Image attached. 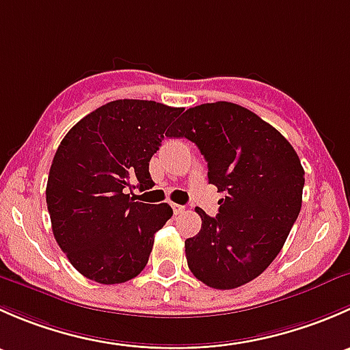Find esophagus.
<instances>
[{"label":"esophagus","mask_w":350,"mask_h":350,"mask_svg":"<svg viewBox=\"0 0 350 350\" xmlns=\"http://www.w3.org/2000/svg\"><path fill=\"white\" fill-rule=\"evenodd\" d=\"M171 206H172V211H174V215H181V213H185V211H186V206H183V204L172 203Z\"/></svg>","instance_id":"obj_1"}]
</instances>
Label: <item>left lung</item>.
Segmentation results:
<instances>
[{
  "label": "left lung",
  "instance_id": "8db88e82",
  "mask_svg": "<svg viewBox=\"0 0 350 350\" xmlns=\"http://www.w3.org/2000/svg\"><path fill=\"white\" fill-rule=\"evenodd\" d=\"M167 135L196 144L208 181L225 195L217 217L196 208L201 230L185 242L188 267L215 289L256 280L283 249L301 210L298 154L274 126L228 101L186 109Z\"/></svg>",
  "mask_w": 350,
  "mask_h": 350
}]
</instances>
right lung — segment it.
Listing matches in <instances>:
<instances>
[{
    "label": "right lung",
    "mask_w": 350,
    "mask_h": 350,
    "mask_svg": "<svg viewBox=\"0 0 350 350\" xmlns=\"http://www.w3.org/2000/svg\"><path fill=\"white\" fill-rule=\"evenodd\" d=\"M181 111L147 100L109 101L57 147L45 189L52 232L88 280L125 283L147 266L155 232L172 208L140 203L130 191L154 186L149 162Z\"/></svg>",
    "instance_id": "obj_1"
}]
</instances>
